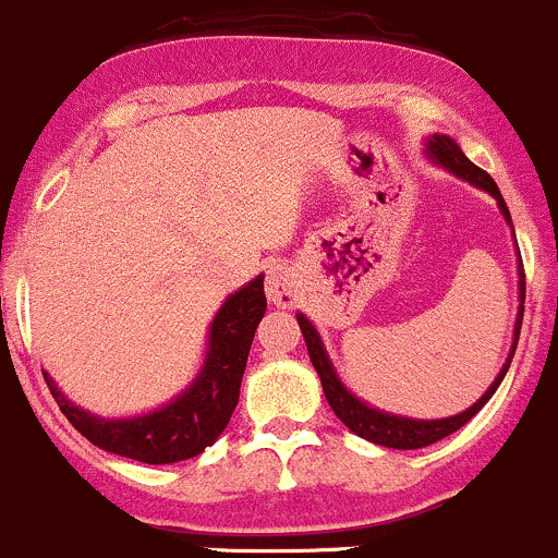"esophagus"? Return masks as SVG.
Listing matches in <instances>:
<instances>
[{
    "mask_svg": "<svg viewBox=\"0 0 558 558\" xmlns=\"http://www.w3.org/2000/svg\"><path fill=\"white\" fill-rule=\"evenodd\" d=\"M266 295L274 306L290 308L298 301V274L290 268H274L266 279Z\"/></svg>",
    "mask_w": 558,
    "mask_h": 558,
    "instance_id": "1",
    "label": "esophagus"
}]
</instances>
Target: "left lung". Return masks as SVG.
Segmentation results:
<instances>
[{"mask_svg": "<svg viewBox=\"0 0 558 558\" xmlns=\"http://www.w3.org/2000/svg\"><path fill=\"white\" fill-rule=\"evenodd\" d=\"M426 154L434 159V162L442 165L445 170H450L453 175H459V179H464V181H469V184L480 186V190H485L488 195H494V201H496V206H499L501 217H505L507 225L512 228L510 208H507V203H505V197H501L496 181L490 179V175L485 173L483 168H477L472 159H466V154L461 151L459 143H456L453 137H448V135L428 137ZM518 298H521V306H518L515 333H512V350H510V355H507L501 372L496 374V379L490 383V388L485 390V393L480 396V399L474 401L469 410L461 412V415L442 417V421H415V417L390 415V412L374 410V407H368L366 401H361L357 396H352L350 390L344 388V383L339 379V374H336L333 363H330L328 352H325L323 339H319L317 328L308 323L306 314H295V317H298V325H301L303 339H306V350H308V357H312V366L317 368L319 383H323L325 399H328L330 410L336 412V417H339V421L344 423V426L350 428L352 434L368 439V442L383 445V448H396V450H417V448H426V445L439 442V439L450 437V434L459 432L461 426H466V423L472 421V417L477 415V412L483 410L485 404H488V399L496 393V388L501 385V379H505L507 368H510L512 355H515L518 336H521V323H523L526 274H523V263L521 260H518Z\"/></svg>", "mask_w": 558, "mask_h": 558, "instance_id": "1", "label": "left lung"}]
</instances>
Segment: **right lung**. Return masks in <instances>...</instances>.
Listing matches in <instances>:
<instances>
[{
  "label": "right lung",
  "mask_w": 558,
  "mask_h": 558,
  "mask_svg": "<svg viewBox=\"0 0 558 558\" xmlns=\"http://www.w3.org/2000/svg\"><path fill=\"white\" fill-rule=\"evenodd\" d=\"M266 314L263 277L235 290L214 317L208 350L195 383L170 404L137 417H97L81 410L57 388L48 372V390L70 423L97 448L143 464H175L195 459L219 439L239 404L241 379L252 339Z\"/></svg>",
  "instance_id": "right-lung-1"
}]
</instances>
